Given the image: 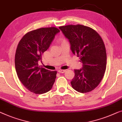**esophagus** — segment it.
<instances>
[{"label": "esophagus", "mask_w": 122, "mask_h": 122, "mask_svg": "<svg viewBox=\"0 0 122 122\" xmlns=\"http://www.w3.org/2000/svg\"><path fill=\"white\" fill-rule=\"evenodd\" d=\"M65 71H66V70H61V69H60V70H58V72H59V73H64Z\"/></svg>", "instance_id": "obj_1"}]
</instances>
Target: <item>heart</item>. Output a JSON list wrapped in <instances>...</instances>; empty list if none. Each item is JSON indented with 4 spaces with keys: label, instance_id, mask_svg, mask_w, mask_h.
Masks as SVG:
<instances>
[{
    "label": "heart",
    "instance_id": "obj_1",
    "mask_svg": "<svg viewBox=\"0 0 122 122\" xmlns=\"http://www.w3.org/2000/svg\"><path fill=\"white\" fill-rule=\"evenodd\" d=\"M66 42L65 41V40H61V43H63V42Z\"/></svg>",
    "mask_w": 122,
    "mask_h": 122
}]
</instances>
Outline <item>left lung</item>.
Returning a JSON list of instances; mask_svg holds the SVG:
<instances>
[{"instance_id":"obj_1","label":"left lung","mask_w":122,"mask_h":122,"mask_svg":"<svg viewBox=\"0 0 122 122\" xmlns=\"http://www.w3.org/2000/svg\"><path fill=\"white\" fill-rule=\"evenodd\" d=\"M59 28L69 42L72 53L80 57L82 63L81 68L74 70L72 87L81 93L91 91L99 85L106 68L103 40L96 31L84 25H70Z\"/></svg>"}]
</instances>
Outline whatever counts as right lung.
<instances>
[{
    "label": "right lung",
    "instance_id": "obj_1",
    "mask_svg": "<svg viewBox=\"0 0 122 122\" xmlns=\"http://www.w3.org/2000/svg\"><path fill=\"white\" fill-rule=\"evenodd\" d=\"M59 32L56 27L41 28L26 33L19 42L15 57L16 71L20 81L32 92H47L55 82L57 71L38 67V62L42 61V54Z\"/></svg>",
    "mask_w": 122,
    "mask_h": 122
}]
</instances>
